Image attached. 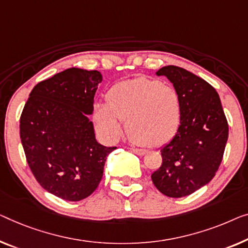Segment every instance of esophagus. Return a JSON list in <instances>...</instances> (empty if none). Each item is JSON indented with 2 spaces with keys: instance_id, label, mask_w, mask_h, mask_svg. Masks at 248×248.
Listing matches in <instances>:
<instances>
[{
  "instance_id": "1",
  "label": "esophagus",
  "mask_w": 248,
  "mask_h": 248,
  "mask_svg": "<svg viewBox=\"0 0 248 248\" xmlns=\"http://www.w3.org/2000/svg\"><path fill=\"white\" fill-rule=\"evenodd\" d=\"M130 150L132 151V153L138 155V156H142V155L146 154V150L143 149H138V148H135V147H131Z\"/></svg>"
}]
</instances>
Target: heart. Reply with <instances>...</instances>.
I'll return each instance as SVG.
<instances>
[{
  "label": "heart",
  "instance_id": "obj_1",
  "mask_svg": "<svg viewBox=\"0 0 248 248\" xmlns=\"http://www.w3.org/2000/svg\"><path fill=\"white\" fill-rule=\"evenodd\" d=\"M93 120L108 139L120 136L121 120H125L131 140L146 147H160L178 131L182 103L173 88L140 77L113 84L107 91L106 102L94 105Z\"/></svg>",
  "mask_w": 248,
  "mask_h": 248
}]
</instances>
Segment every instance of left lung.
<instances>
[{"label":"left lung","mask_w":248,"mask_h":248,"mask_svg":"<svg viewBox=\"0 0 248 248\" xmlns=\"http://www.w3.org/2000/svg\"><path fill=\"white\" fill-rule=\"evenodd\" d=\"M178 92L182 120L178 131L161 148L162 162L151 175L158 190L168 197L193 194L214 178L223 159L228 124L215 89L202 78L176 65L157 71Z\"/></svg>","instance_id":"1"}]
</instances>
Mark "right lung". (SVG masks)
I'll return each mask as SVG.
<instances>
[{
    "label": "right lung",
    "mask_w": 248,
    "mask_h": 248,
    "mask_svg": "<svg viewBox=\"0 0 248 248\" xmlns=\"http://www.w3.org/2000/svg\"><path fill=\"white\" fill-rule=\"evenodd\" d=\"M101 81L97 70L66 69L36 84L21 114L20 138L33 176L64 201L79 202L97 189L116 148L95 140L89 119Z\"/></svg>",
    "instance_id": "right-lung-1"
}]
</instances>
